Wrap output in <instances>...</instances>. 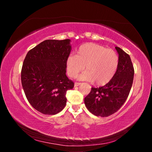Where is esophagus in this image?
Returning a JSON list of instances; mask_svg holds the SVG:
<instances>
[{
  "label": "esophagus",
  "instance_id": "obj_1",
  "mask_svg": "<svg viewBox=\"0 0 152 152\" xmlns=\"http://www.w3.org/2000/svg\"><path fill=\"white\" fill-rule=\"evenodd\" d=\"M81 83H79V82H75L74 83V87H76V86H78L79 85H80Z\"/></svg>",
  "mask_w": 152,
  "mask_h": 152
}]
</instances>
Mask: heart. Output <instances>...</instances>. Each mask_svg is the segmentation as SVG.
Instances as JSON below:
<instances>
[{
    "instance_id": "1",
    "label": "heart",
    "mask_w": 152,
    "mask_h": 152,
    "mask_svg": "<svg viewBox=\"0 0 152 152\" xmlns=\"http://www.w3.org/2000/svg\"><path fill=\"white\" fill-rule=\"evenodd\" d=\"M119 57L111 49L93 43L80 46L76 55L66 59L67 73L75 78L84 69L86 72L78 77L81 80L93 81L97 86H103L111 80L119 66Z\"/></svg>"
}]
</instances>
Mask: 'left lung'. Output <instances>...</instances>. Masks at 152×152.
Wrapping results in <instances>:
<instances>
[{"mask_svg":"<svg viewBox=\"0 0 152 152\" xmlns=\"http://www.w3.org/2000/svg\"><path fill=\"white\" fill-rule=\"evenodd\" d=\"M119 66L111 80L104 86L91 88L84 98L87 109L96 116L108 117L116 113L124 104L132 88L134 69L130 56L119 47Z\"/></svg>","mask_w":152,"mask_h":152,"instance_id":"1","label":"left lung"}]
</instances>
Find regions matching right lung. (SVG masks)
I'll return each instance as SVG.
<instances>
[{
  "label": "right lung",
  "mask_w": 152,
  "mask_h": 152,
  "mask_svg": "<svg viewBox=\"0 0 152 152\" xmlns=\"http://www.w3.org/2000/svg\"><path fill=\"white\" fill-rule=\"evenodd\" d=\"M70 39L45 40L28 51L21 70V83L31 105L45 115H56L66 106L67 91L74 82L66 76Z\"/></svg>",
  "instance_id": "right-lung-1"
}]
</instances>
